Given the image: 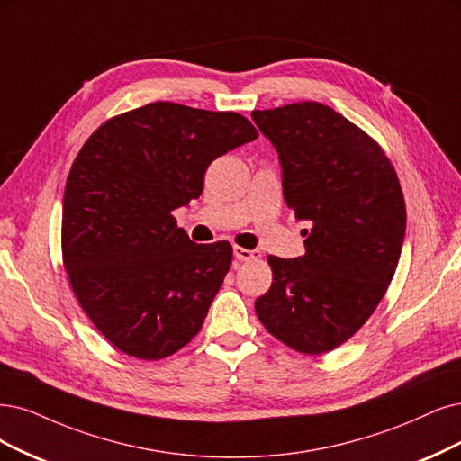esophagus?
Returning <instances> with one entry per match:
<instances>
[{"label": "esophagus", "instance_id": "esophagus-1", "mask_svg": "<svg viewBox=\"0 0 461 461\" xmlns=\"http://www.w3.org/2000/svg\"><path fill=\"white\" fill-rule=\"evenodd\" d=\"M233 257L241 262H249L254 258H260V250H249L243 247H233Z\"/></svg>", "mask_w": 461, "mask_h": 461}]
</instances>
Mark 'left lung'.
I'll use <instances>...</instances> for the list:
<instances>
[{
    "mask_svg": "<svg viewBox=\"0 0 461 461\" xmlns=\"http://www.w3.org/2000/svg\"><path fill=\"white\" fill-rule=\"evenodd\" d=\"M252 119L279 153L285 203L312 224L303 257H267L274 283L254 310L288 348L327 353L365 325L393 279L406 228L401 184L378 142L325 104Z\"/></svg>",
    "mask_w": 461,
    "mask_h": 461,
    "instance_id": "left-lung-1",
    "label": "left lung"
}]
</instances>
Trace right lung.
<instances>
[{
  "mask_svg": "<svg viewBox=\"0 0 461 461\" xmlns=\"http://www.w3.org/2000/svg\"><path fill=\"white\" fill-rule=\"evenodd\" d=\"M257 136L235 112L153 102L108 119L79 149L62 260L83 312L119 351L165 359L201 330L231 245H195L170 212L201 195L216 158Z\"/></svg>",
  "mask_w": 461,
  "mask_h": 461,
  "instance_id": "add662e5",
  "label": "right lung"
}]
</instances>
